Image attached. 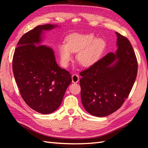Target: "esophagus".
<instances>
[{
    "label": "esophagus",
    "mask_w": 148,
    "mask_h": 148,
    "mask_svg": "<svg viewBox=\"0 0 148 148\" xmlns=\"http://www.w3.org/2000/svg\"><path fill=\"white\" fill-rule=\"evenodd\" d=\"M79 81V75L77 74H73L72 75V81L74 83H77Z\"/></svg>",
    "instance_id": "34e87169"
}]
</instances>
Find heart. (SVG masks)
Segmentation results:
<instances>
[{"label": "heart", "instance_id": "b5f03b06", "mask_svg": "<svg viewBox=\"0 0 148 148\" xmlns=\"http://www.w3.org/2000/svg\"><path fill=\"white\" fill-rule=\"evenodd\" d=\"M66 42L59 45L60 62L65 67L69 66L73 60V53H77L76 59L82 66H93L99 59L106 47L104 39L96 38L92 34H73L66 37Z\"/></svg>", "mask_w": 148, "mask_h": 148}]
</instances>
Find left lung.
I'll use <instances>...</instances> for the list:
<instances>
[{"mask_svg": "<svg viewBox=\"0 0 148 148\" xmlns=\"http://www.w3.org/2000/svg\"><path fill=\"white\" fill-rule=\"evenodd\" d=\"M116 34V52L109 53L80 73L82 105L96 117L107 116L119 109L137 76L138 62L132 45L127 38Z\"/></svg>", "mask_w": 148, "mask_h": 148, "instance_id": "obj_1", "label": "left lung"}]
</instances>
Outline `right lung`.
Segmentation results:
<instances>
[{"instance_id":"right-lung-1","label":"right lung","mask_w":148,"mask_h":148,"mask_svg":"<svg viewBox=\"0 0 148 148\" xmlns=\"http://www.w3.org/2000/svg\"><path fill=\"white\" fill-rule=\"evenodd\" d=\"M57 27L38 25L25 33L13 56V73L22 99L33 110L43 114L59 108L72 82L71 74L57 64L53 49L40 45L44 31Z\"/></svg>"}]
</instances>
